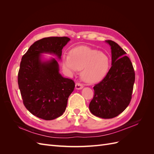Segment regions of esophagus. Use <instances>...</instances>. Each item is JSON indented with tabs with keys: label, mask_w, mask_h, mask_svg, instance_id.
Wrapping results in <instances>:
<instances>
[{
	"label": "esophagus",
	"mask_w": 154,
	"mask_h": 154,
	"mask_svg": "<svg viewBox=\"0 0 154 154\" xmlns=\"http://www.w3.org/2000/svg\"><path fill=\"white\" fill-rule=\"evenodd\" d=\"M83 87V85L80 82H77L75 85V88H76V89H82Z\"/></svg>",
	"instance_id": "obj_1"
}]
</instances>
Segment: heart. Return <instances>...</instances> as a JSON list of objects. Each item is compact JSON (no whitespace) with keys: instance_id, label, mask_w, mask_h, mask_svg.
<instances>
[{"instance_id":"b5f03b06","label":"heart","mask_w":154,"mask_h":154,"mask_svg":"<svg viewBox=\"0 0 154 154\" xmlns=\"http://www.w3.org/2000/svg\"><path fill=\"white\" fill-rule=\"evenodd\" d=\"M63 68L70 73L82 70V78L85 82L95 83L101 81L108 71L110 60L108 56L88 46L72 49L69 55L62 57Z\"/></svg>"}]
</instances>
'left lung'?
<instances>
[{
	"instance_id": "1",
	"label": "left lung",
	"mask_w": 154,
	"mask_h": 154,
	"mask_svg": "<svg viewBox=\"0 0 154 154\" xmlns=\"http://www.w3.org/2000/svg\"><path fill=\"white\" fill-rule=\"evenodd\" d=\"M106 42L111 46L112 67L103 80L93 87L94 95L89 109L97 117L110 119L123 112L131 101L135 72L125 51L115 42Z\"/></svg>"
}]
</instances>
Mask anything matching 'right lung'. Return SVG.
<instances>
[{
  "mask_svg": "<svg viewBox=\"0 0 154 154\" xmlns=\"http://www.w3.org/2000/svg\"><path fill=\"white\" fill-rule=\"evenodd\" d=\"M69 40L67 36L42 38L31 45L22 58L18 84L23 103L32 114L44 120L63 114L75 83L61 76L54 58L42 62L40 54L53 53L60 58L62 49Z\"/></svg>",
  "mask_w": 154,
  "mask_h": 154,
  "instance_id": "add662e5",
  "label": "right lung"
}]
</instances>
